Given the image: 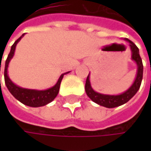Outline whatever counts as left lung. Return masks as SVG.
<instances>
[{"label": "left lung", "mask_w": 151, "mask_h": 151, "mask_svg": "<svg viewBox=\"0 0 151 151\" xmlns=\"http://www.w3.org/2000/svg\"><path fill=\"white\" fill-rule=\"evenodd\" d=\"M127 41L129 43L131 50H132V60L135 61L137 65H138V73H137L136 79H135L134 84L132 85V86L129 90L124 92L123 94H120V95H118V96L103 95V94H101V93L96 92L91 88L90 81H89V75H88V76L86 78V85H85V90H86L87 96H89L94 102H96V103L101 105V106L108 107V108L121 106V105L126 103L127 101H129L131 98L136 94V92L140 87L143 78L142 60H141V57L139 55L138 47L130 40L127 39Z\"/></svg>", "instance_id": "left-lung-1"}]
</instances>
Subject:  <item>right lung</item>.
<instances>
[{"instance_id":"right-lung-1","label":"right lung","mask_w":151,"mask_h":151,"mask_svg":"<svg viewBox=\"0 0 151 151\" xmlns=\"http://www.w3.org/2000/svg\"><path fill=\"white\" fill-rule=\"evenodd\" d=\"M24 35V33L18 39H17V41H15V43L12 44L11 51L9 53L7 59L6 60L5 64V70H4V78H5V83L9 91L12 93V95L14 96L16 99H17L18 101H21L22 103L25 104L27 106L32 107H38L44 106L48 103H50L55 99L56 96L59 93L60 91V86L61 81L63 79V76L65 74H62L60 77L59 79L58 82L56 83L55 86L51 87L50 89L45 91H36V90H30V89H24V88H21L19 86H16L13 84V82L9 79L7 76V67L8 64L11 59L13 57L15 52V48L16 45L18 43V41L20 40L22 37ZM0 70H1V65H0ZM68 73V72H67Z\"/></svg>"}]
</instances>
